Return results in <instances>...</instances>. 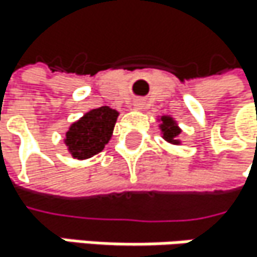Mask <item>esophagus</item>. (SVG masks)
<instances>
[{
    "mask_svg": "<svg viewBox=\"0 0 257 257\" xmlns=\"http://www.w3.org/2000/svg\"><path fill=\"white\" fill-rule=\"evenodd\" d=\"M134 106H137V108H140L142 106V102H136V105Z\"/></svg>",
    "mask_w": 257,
    "mask_h": 257,
    "instance_id": "esophagus-1",
    "label": "esophagus"
}]
</instances>
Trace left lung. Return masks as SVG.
<instances>
[{
  "label": "left lung",
  "mask_w": 257,
  "mask_h": 257,
  "mask_svg": "<svg viewBox=\"0 0 257 257\" xmlns=\"http://www.w3.org/2000/svg\"><path fill=\"white\" fill-rule=\"evenodd\" d=\"M163 120V136H164V139H166L168 142H175L174 139L180 134V130L175 126V123L172 121V118H169V117H163L161 118Z\"/></svg>",
  "instance_id": "obj_1"
}]
</instances>
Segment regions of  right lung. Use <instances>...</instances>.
Listing matches in <instances>:
<instances>
[{
	"label": "right lung",
	"instance_id": "add662e5",
	"mask_svg": "<svg viewBox=\"0 0 257 257\" xmlns=\"http://www.w3.org/2000/svg\"><path fill=\"white\" fill-rule=\"evenodd\" d=\"M117 115V111L109 106H100L73 123L65 139L73 157L88 158L99 154L111 139Z\"/></svg>",
	"mask_w": 257,
	"mask_h": 257
}]
</instances>
